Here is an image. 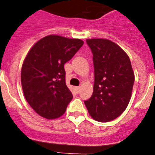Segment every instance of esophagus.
Instances as JSON below:
<instances>
[{
  "mask_svg": "<svg viewBox=\"0 0 155 155\" xmlns=\"http://www.w3.org/2000/svg\"><path fill=\"white\" fill-rule=\"evenodd\" d=\"M75 92H77V93H79L80 91V87H75Z\"/></svg>",
  "mask_w": 155,
  "mask_h": 155,
  "instance_id": "34e87169",
  "label": "esophagus"
}]
</instances>
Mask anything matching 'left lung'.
I'll use <instances>...</instances> for the list:
<instances>
[{"label": "left lung", "mask_w": 155, "mask_h": 155, "mask_svg": "<svg viewBox=\"0 0 155 155\" xmlns=\"http://www.w3.org/2000/svg\"><path fill=\"white\" fill-rule=\"evenodd\" d=\"M94 67L93 93L84 104L93 119L101 122L118 117L127 108L134 83L130 58L119 46L102 38L86 40Z\"/></svg>", "instance_id": "1"}]
</instances>
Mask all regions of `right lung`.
<instances>
[{
  "label": "right lung",
  "mask_w": 155,
  "mask_h": 155,
  "mask_svg": "<svg viewBox=\"0 0 155 155\" xmlns=\"http://www.w3.org/2000/svg\"><path fill=\"white\" fill-rule=\"evenodd\" d=\"M83 44L80 39L48 35L27 54L21 72V86L29 104L42 117H59L72 100L66 85L64 64Z\"/></svg>",
  "instance_id": "right-lung-1"
}]
</instances>
